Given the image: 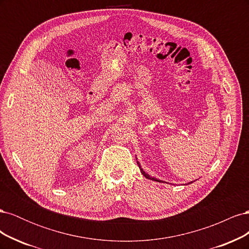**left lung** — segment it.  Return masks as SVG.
Wrapping results in <instances>:
<instances>
[{
  "instance_id": "1",
  "label": "left lung",
  "mask_w": 249,
  "mask_h": 249,
  "mask_svg": "<svg viewBox=\"0 0 249 249\" xmlns=\"http://www.w3.org/2000/svg\"><path fill=\"white\" fill-rule=\"evenodd\" d=\"M137 164H138V166H139V168H140V171H141V173H142V175L143 176H144L146 178H148V179H153V180H156V182H162V180H160V179H157V178H150L149 177V175H147V173L145 172V171H143V169L141 168V166H140V164H139V162L137 161Z\"/></svg>"
}]
</instances>
